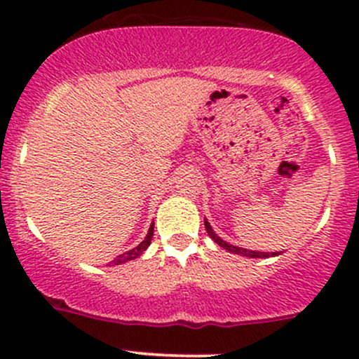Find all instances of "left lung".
<instances>
[{
	"instance_id": "1",
	"label": "left lung",
	"mask_w": 359,
	"mask_h": 359,
	"mask_svg": "<svg viewBox=\"0 0 359 359\" xmlns=\"http://www.w3.org/2000/svg\"><path fill=\"white\" fill-rule=\"evenodd\" d=\"M205 229L208 233V236L215 241L219 247H222L224 250L231 253H238V255H243V257H252V259H266V257H276L281 255V252H273V253H267V252H255V250H247V248H240V247H234V245H229L227 241H224L222 238H219L215 234V231L212 229V226L208 224V220L205 219Z\"/></svg>"
}]
</instances>
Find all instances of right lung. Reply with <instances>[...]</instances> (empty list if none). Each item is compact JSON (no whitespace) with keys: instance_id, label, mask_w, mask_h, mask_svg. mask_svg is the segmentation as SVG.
<instances>
[{"instance_id":"add662e5","label":"right lung","mask_w":359,"mask_h":359,"mask_svg":"<svg viewBox=\"0 0 359 359\" xmlns=\"http://www.w3.org/2000/svg\"><path fill=\"white\" fill-rule=\"evenodd\" d=\"M153 233H154V224L149 227V233H147V236L144 238V241L139 245V247H135V248L128 250V252L121 253V255H118L114 260H112V264H114V266H119V264H125V262H128V260H133V259H137V257L142 255V253L147 250V247L151 245V240H153Z\"/></svg>"}]
</instances>
